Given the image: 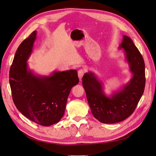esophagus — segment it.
I'll return each instance as SVG.
<instances>
[{
    "mask_svg": "<svg viewBox=\"0 0 156 156\" xmlns=\"http://www.w3.org/2000/svg\"><path fill=\"white\" fill-rule=\"evenodd\" d=\"M84 72H85V71H84V69H80V70H79V71H78V76H79V78L80 80H81L82 77L83 76Z\"/></svg>",
    "mask_w": 156,
    "mask_h": 156,
    "instance_id": "34e87169",
    "label": "esophagus"
}]
</instances>
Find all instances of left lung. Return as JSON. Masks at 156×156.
<instances>
[{"instance_id": "obj_1", "label": "left lung", "mask_w": 156, "mask_h": 156, "mask_svg": "<svg viewBox=\"0 0 156 156\" xmlns=\"http://www.w3.org/2000/svg\"><path fill=\"white\" fill-rule=\"evenodd\" d=\"M120 48H123L126 58L133 73V77L123 88L111 97L105 95L102 83L92 72L86 73L83 85L91 113L99 122L115 123L126 119L134 111L144 92L145 86V63L133 40L127 36Z\"/></svg>"}]
</instances>
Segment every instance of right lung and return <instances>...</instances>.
<instances>
[{"label": "right lung", "instance_id": "right-lung-1", "mask_svg": "<svg viewBox=\"0 0 156 156\" xmlns=\"http://www.w3.org/2000/svg\"><path fill=\"white\" fill-rule=\"evenodd\" d=\"M36 30L18 47L9 70V84L15 106L31 121L43 126L58 123L65 113L68 97L79 82L77 72H54L36 76L27 61L33 51Z\"/></svg>", "mask_w": 156, "mask_h": 156}]
</instances>
